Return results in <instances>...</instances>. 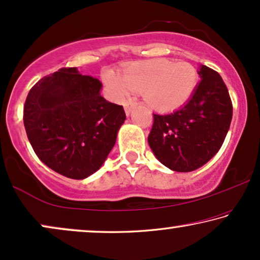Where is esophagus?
I'll return each mask as SVG.
<instances>
[{
    "instance_id": "esophagus-1",
    "label": "esophagus",
    "mask_w": 260,
    "mask_h": 260,
    "mask_svg": "<svg viewBox=\"0 0 260 260\" xmlns=\"http://www.w3.org/2000/svg\"><path fill=\"white\" fill-rule=\"evenodd\" d=\"M135 105H136V103H127V104L124 105V111H125L126 116L130 115V112L133 111V109L135 108Z\"/></svg>"
}]
</instances>
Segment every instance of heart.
<instances>
[{
  "label": "heart",
  "instance_id": "heart-1",
  "mask_svg": "<svg viewBox=\"0 0 260 260\" xmlns=\"http://www.w3.org/2000/svg\"><path fill=\"white\" fill-rule=\"evenodd\" d=\"M198 79L193 65L167 59L130 63L123 69L122 76L111 70L103 72V80L113 101H124L130 91L140 92L149 106L159 111H170L187 103Z\"/></svg>",
  "mask_w": 260,
  "mask_h": 260
}]
</instances>
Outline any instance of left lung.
<instances>
[{
    "label": "left lung",
    "instance_id": "left-lung-1",
    "mask_svg": "<svg viewBox=\"0 0 260 260\" xmlns=\"http://www.w3.org/2000/svg\"><path fill=\"white\" fill-rule=\"evenodd\" d=\"M201 80L186 104L168 115H155L148 136L152 152L174 172L206 165L221 148L232 120V102L218 72L201 65Z\"/></svg>",
    "mask_w": 260,
    "mask_h": 260
}]
</instances>
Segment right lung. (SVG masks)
<instances>
[{
  "label": "right lung",
  "mask_w": 260,
  "mask_h": 260,
  "mask_svg": "<svg viewBox=\"0 0 260 260\" xmlns=\"http://www.w3.org/2000/svg\"><path fill=\"white\" fill-rule=\"evenodd\" d=\"M102 83L62 67L30 88L23 106L27 137L54 172L83 180L97 172L125 120L123 106L101 95Z\"/></svg>",
  "instance_id": "right-lung-1"
}]
</instances>
